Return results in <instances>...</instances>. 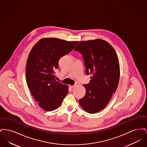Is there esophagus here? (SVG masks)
<instances>
[{
    "label": "esophagus",
    "instance_id": "esophagus-1",
    "mask_svg": "<svg viewBox=\"0 0 147 147\" xmlns=\"http://www.w3.org/2000/svg\"><path fill=\"white\" fill-rule=\"evenodd\" d=\"M77 86H78V84H75L74 85H72V86H71V88H72V89H74V88H75L76 87H77Z\"/></svg>",
    "mask_w": 147,
    "mask_h": 147
}]
</instances>
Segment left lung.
<instances>
[{
    "label": "left lung",
    "instance_id": "8db88e82",
    "mask_svg": "<svg viewBox=\"0 0 147 147\" xmlns=\"http://www.w3.org/2000/svg\"><path fill=\"white\" fill-rule=\"evenodd\" d=\"M74 50L83 56L86 74L92 76L90 83L84 84L86 93L79 104L88 113L99 112L108 104L119 85L117 53L109 43L101 39L81 41Z\"/></svg>",
    "mask_w": 147,
    "mask_h": 147
}]
</instances>
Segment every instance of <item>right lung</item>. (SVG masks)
<instances>
[{
    "label": "right lung",
    "instance_id": "right-lung-1",
    "mask_svg": "<svg viewBox=\"0 0 147 147\" xmlns=\"http://www.w3.org/2000/svg\"><path fill=\"white\" fill-rule=\"evenodd\" d=\"M78 42L44 38L30 52L26 67L27 84L39 106L47 111L58 107L68 93L67 85L56 81L55 70L60 58L70 52Z\"/></svg>",
    "mask_w": 147,
    "mask_h": 147
}]
</instances>
